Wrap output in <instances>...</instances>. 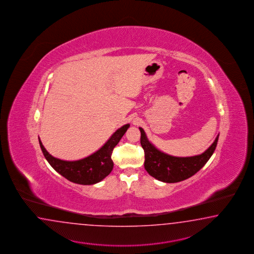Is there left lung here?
<instances>
[{"label": "left lung", "mask_w": 254, "mask_h": 254, "mask_svg": "<svg viewBox=\"0 0 254 254\" xmlns=\"http://www.w3.org/2000/svg\"><path fill=\"white\" fill-rule=\"evenodd\" d=\"M139 130L141 146L145 152L144 167L149 175L166 183L185 181L196 174L212 156L219 139L218 135L212 145L200 155L179 158L158 150L148 141L144 129L139 127Z\"/></svg>", "instance_id": "obj_1"}]
</instances>
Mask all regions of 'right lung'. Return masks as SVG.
<instances>
[{
    "instance_id": "1",
    "label": "right lung",
    "mask_w": 254,
    "mask_h": 254,
    "mask_svg": "<svg viewBox=\"0 0 254 254\" xmlns=\"http://www.w3.org/2000/svg\"><path fill=\"white\" fill-rule=\"evenodd\" d=\"M129 126L127 124L121 127L100 149L79 160L66 161L53 157L47 152L39 139L40 147L53 169L66 180L81 185H93L103 181L112 171L114 163L111 155L114 147L119 144Z\"/></svg>"
}]
</instances>
